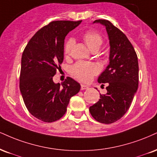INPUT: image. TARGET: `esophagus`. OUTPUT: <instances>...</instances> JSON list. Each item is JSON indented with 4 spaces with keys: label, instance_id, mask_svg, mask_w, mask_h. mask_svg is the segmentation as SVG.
I'll list each match as a JSON object with an SVG mask.
<instances>
[{
    "label": "esophagus",
    "instance_id": "obj_1",
    "mask_svg": "<svg viewBox=\"0 0 157 157\" xmlns=\"http://www.w3.org/2000/svg\"><path fill=\"white\" fill-rule=\"evenodd\" d=\"M89 88L88 86H86V85L81 84V90H86Z\"/></svg>",
    "mask_w": 157,
    "mask_h": 157
}]
</instances>
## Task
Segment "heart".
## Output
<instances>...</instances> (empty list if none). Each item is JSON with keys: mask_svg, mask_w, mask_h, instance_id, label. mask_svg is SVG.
Here are the masks:
<instances>
[{"mask_svg": "<svg viewBox=\"0 0 157 157\" xmlns=\"http://www.w3.org/2000/svg\"><path fill=\"white\" fill-rule=\"evenodd\" d=\"M82 39L92 51H97L99 49L103 43L101 36L97 32L88 31L82 35ZM75 45V40L73 39H67L64 44L63 53L66 57L70 56L71 50ZM99 68L95 63L88 62H77L71 68V75L78 80L88 82L91 80L92 77L99 73Z\"/></svg>", "mask_w": 157, "mask_h": 157, "instance_id": "1", "label": "heart"}]
</instances>
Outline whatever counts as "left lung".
<instances>
[{"label":"left lung","instance_id":"obj_1","mask_svg":"<svg viewBox=\"0 0 157 157\" xmlns=\"http://www.w3.org/2000/svg\"><path fill=\"white\" fill-rule=\"evenodd\" d=\"M94 22L106 28L110 52L109 65L98 78L99 83L107 82V93L100 94L99 100L89 107V111L96 121L108 124L122 118L132 102L138 88V60L128 38L112 22L106 20Z\"/></svg>","mask_w":157,"mask_h":157}]
</instances>
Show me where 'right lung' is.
Returning a JSON list of instances; mask_svg holds the SVG:
<instances>
[{"instance_id":"right-lung-1","label":"right lung","mask_w":157,"mask_h":157,"mask_svg":"<svg viewBox=\"0 0 157 157\" xmlns=\"http://www.w3.org/2000/svg\"><path fill=\"white\" fill-rule=\"evenodd\" d=\"M79 21L57 20L41 28L30 39L22 52L20 89L32 116L44 122L59 120L67 112L71 97L80 85L71 77L56 84L52 77L61 69L64 39Z\"/></svg>"}]
</instances>
